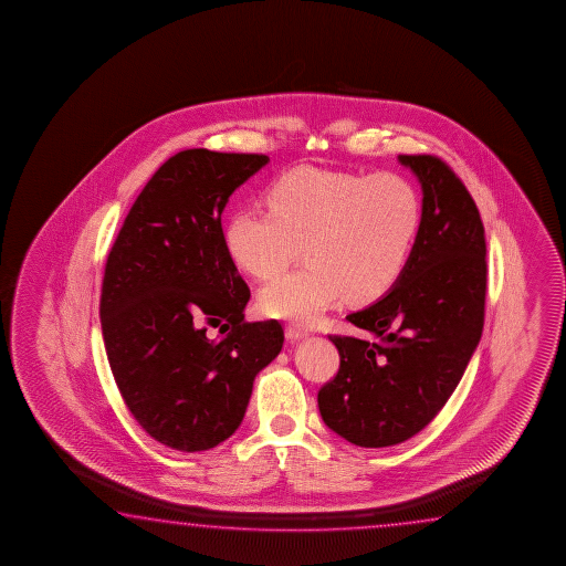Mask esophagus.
I'll use <instances>...</instances> for the list:
<instances>
[{
	"instance_id": "obj_1",
	"label": "esophagus",
	"mask_w": 566,
	"mask_h": 566,
	"mask_svg": "<svg viewBox=\"0 0 566 566\" xmlns=\"http://www.w3.org/2000/svg\"><path fill=\"white\" fill-rule=\"evenodd\" d=\"M285 336H287L289 340L293 343V340H301V338H307L308 333L305 328H301L297 325H289L285 328Z\"/></svg>"
}]
</instances>
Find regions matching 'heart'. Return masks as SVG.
<instances>
[{"mask_svg": "<svg viewBox=\"0 0 566 566\" xmlns=\"http://www.w3.org/2000/svg\"><path fill=\"white\" fill-rule=\"evenodd\" d=\"M269 210L231 213L223 241L231 261L255 279L287 268L303 243L305 268L259 293L268 316L313 325L345 295L368 303L402 277L422 226L420 193L398 174L295 168L268 190Z\"/></svg>", "mask_w": 566, "mask_h": 566, "instance_id": "heart-1", "label": "heart"}]
</instances>
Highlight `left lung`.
<instances>
[{"label":"left lung","instance_id":"left-lung-1","mask_svg":"<svg viewBox=\"0 0 566 566\" xmlns=\"http://www.w3.org/2000/svg\"><path fill=\"white\" fill-rule=\"evenodd\" d=\"M422 182V226L392 291L346 315L368 338L328 335L338 373L318 390L331 430L360 448L410 440L460 384L485 318L488 261L480 210L433 154H400Z\"/></svg>","mask_w":566,"mask_h":566}]
</instances>
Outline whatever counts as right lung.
Masks as SVG:
<instances>
[{
  "instance_id": "right-lung-1",
  "label": "right lung",
  "mask_w": 566,
  "mask_h": 566,
  "mask_svg": "<svg viewBox=\"0 0 566 566\" xmlns=\"http://www.w3.org/2000/svg\"><path fill=\"white\" fill-rule=\"evenodd\" d=\"M268 163L265 154H174L138 193L106 258L108 365L136 422L172 450L228 440L255 376L283 346L279 321H245L250 287L221 230L231 193Z\"/></svg>"
}]
</instances>
